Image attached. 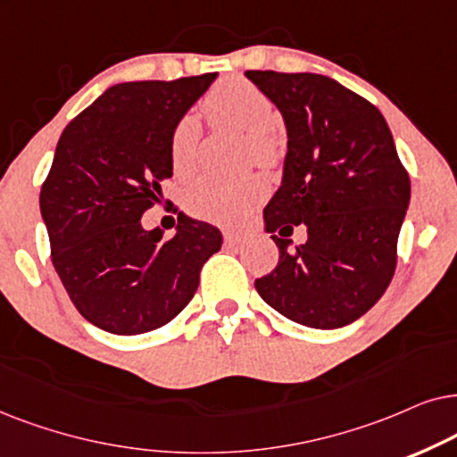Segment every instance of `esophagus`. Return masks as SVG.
Returning a JSON list of instances; mask_svg holds the SVG:
<instances>
[{
  "label": "esophagus",
  "instance_id": "34e87169",
  "mask_svg": "<svg viewBox=\"0 0 457 457\" xmlns=\"http://www.w3.org/2000/svg\"><path fill=\"white\" fill-rule=\"evenodd\" d=\"M223 240H225V245H229V246H236V245H242V242L246 240V232H236V229H232V232H223Z\"/></svg>",
  "mask_w": 457,
  "mask_h": 457
}]
</instances>
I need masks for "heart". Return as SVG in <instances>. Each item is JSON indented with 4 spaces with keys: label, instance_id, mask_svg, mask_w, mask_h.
Instances as JSON below:
<instances>
[{
    "label": "heart",
    "instance_id": "b5f03b06",
    "mask_svg": "<svg viewBox=\"0 0 457 457\" xmlns=\"http://www.w3.org/2000/svg\"><path fill=\"white\" fill-rule=\"evenodd\" d=\"M203 112L211 123L228 125L248 133V158L259 165L271 167L282 156V145L273 133L276 108L270 96L242 77L219 81L203 100ZM200 137L198 120L192 114L175 123L169 137V158L175 175L184 178L196 165V145ZM267 194V181L253 173L240 179L203 178L186 192V209L190 215L211 223L232 225L246 217Z\"/></svg>",
    "mask_w": 457,
    "mask_h": 457
}]
</instances>
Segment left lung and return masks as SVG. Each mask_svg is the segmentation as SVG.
I'll list each match as a JSON object with an SVG mask.
<instances>
[{
	"mask_svg": "<svg viewBox=\"0 0 457 457\" xmlns=\"http://www.w3.org/2000/svg\"><path fill=\"white\" fill-rule=\"evenodd\" d=\"M288 131L282 186L263 209L272 234L303 222L308 242L279 248L254 279L267 305L296 324L332 330L360 320L391 284L410 204V175L378 108L330 77L246 71Z\"/></svg>",
	"mask_w": 457,
	"mask_h": 457,
	"instance_id": "left-lung-1",
	"label": "left lung"
}]
</instances>
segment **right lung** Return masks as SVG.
Returning a JSON list of instances; mask_svg holds the SVG:
<instances>
[{
    "label": "right lung",
    "instance_id": "1",
    "mask_svg": "<svg viewBox=\"0 0 457 457\" xmlns=\"http://www.w3.org/2000/svg\"><path fill=\"white\" fill-rule=\"evenodd\" d=\"M215 72L108 87L66 125L39 206L52 263L72 305L102 330L133 337L165 326L192 301L221 248L215 225L178 217V234L142 228L173 175L169 137Z\"/></svg>",
    "mask_w": 457,
    "mask_h": 457
}]
</instances>
